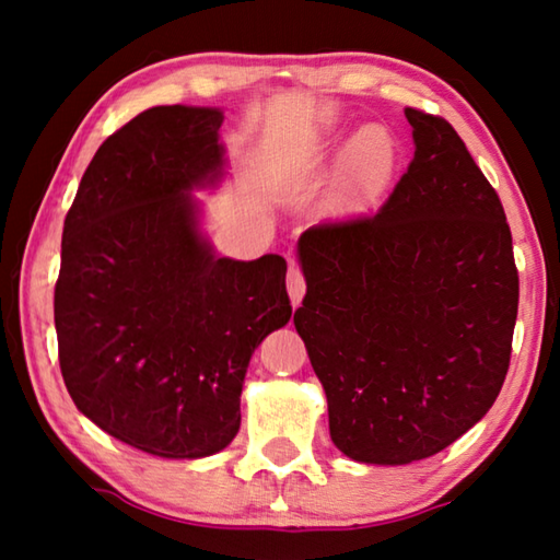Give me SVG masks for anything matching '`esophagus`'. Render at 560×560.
<instances>
[{"instance_id": "34e87169", "label": "esophagus", "mask_w": 560, "mask_h": 560, "mask_svg": "<svg viewBox=\"0 0 560 560\" xmlns=\"http://www.w3.org/2000/svg\"><path fill=\"white\" fill-rule=\"evenodd\" d=\"M287 289H289V299H291V306L296 308L299 303L303 301V293H306V281H303V273L296 267V264H289V277H287Z\"/></svg>"}]
</instances>
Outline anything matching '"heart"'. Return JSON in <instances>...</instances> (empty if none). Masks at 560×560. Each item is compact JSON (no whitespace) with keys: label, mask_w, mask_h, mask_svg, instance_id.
Here are the masks:
<instances>
[{"label":"heart","mask_w":560,"mask_h":560,"mask_svg":"<svg viewBox=\"0 0 560 560\" xmlns=\"http://www.w3.org/2000/svg\"><path fill=\"white\" fill-rule=\"evenodd\" d=\"M326 143H334V138L328 136ZM397 158H400V148H397L390 128L377 126V122L360 128L348 140L343 158H340V207L348 212H358L373 205L393 183Z\"/></svg>","instance_id":"b5f03b06"}]
</instances>
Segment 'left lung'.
I'll use <instances>...</instances> for the list:
<instances>
[{"label":"left lung","instance_id":"obj_1","mask_svg":"<svg viewBox=\"0 0 560 560\" xmlns=\"http://www.w3.org/2000/svg\"><path fill=\"white\" fill-rule=\"evenodd\" d=\"M405 116L415 158L383 210L301 234L306 296L293 314L330 440L385 467L432 457L489 412L518 311L494 187L447 120Z\"/></svg>","mask_w":560,"mask_h":560}]
</instances>
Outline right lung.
Masks as SVG:
<instances>
[{"label":"right lung","instance_id":"1","mask_svg":"<svg viewBox=\"0 0 560 560\" xmlns=\"http://www.w3.org/2000/svg\"><path fill=\"white\" fill-rule=\"evenodd\" d=\"M220 108L155 106L98 148L63 222L61 375L110 438L200 459L240 432L252 353L289 324L287 261L217 257L192 192L226 175Z\"/></svg>","mask_w":560,"mask_h":560}]
</instances>
